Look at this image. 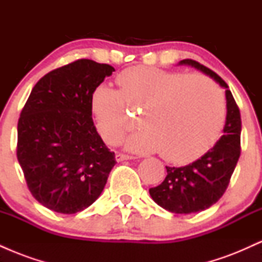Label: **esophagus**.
Listing matches in <instances>:
<instances>
[{
  "mask_svg": "<svg viewBox=\"0 0 262 262\" xmlns=\"http://www.w3.org/2000/svg\"><path fill=\"white\" fill-rule=\"evenodd\" d=\"M134 159V156L130 155H125V154H121V152H117L116 154V160L117 161H123V160H132Z\"/></svg>",
  "mask_w": 262,
  "mask_h": 262,
  "instance_id": "obj_1",
  "label": "esophagus"
}]
</instances>
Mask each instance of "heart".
<instances>
[{
    "mask_svg": "<svg viewBox=\"0 0 262 262\" xmlns=\"http://www.w3.org/2000/svg\"><path fill=\"white\" fill-rule=\"evenodd\" d=\"M118 90L107 85L93 89L90 107L96 128L114 145L127 130L129 107H143L139 125L125 148L137 152L160 151L170 162H189L215 144L225 122L223 93L202 74L135 66L117 76Z\"/></svg>",
    "mask_w": 262,
    "mask_h": 262,
    "instance_id": "obj_1",
    "label": "heart"
}]
</instances>
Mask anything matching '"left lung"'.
Listing matches in <instances>:
<instances>
[{"label":"left lung","instance_id":"1","mask_svg":"<svg viewBox=\"0 0 262 262\" xmlns=\"http://www.w3.org/2000/svg\"><path fill=\"white\" fill-rule=\"evenodd\" d=\"M179 65L192 66L214 80L225 89L227 100L223 135L215 145L186 166H166L167 175L164 181L149 189L154 202L164 209L177 214H189L209 208L223 196L240 156L242 119L229 87L221 76L191 59L181 60Z\"/></svg>","mask_w":262,"mask_h":262}]
</instances>
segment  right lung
Here are the masks:
<instances>
[{
	"label": "right lung",
	"mask_w": 262,
	"mask_h": 262,
	"mask_svg": "<svg viewBox=\"0 0 262 262\" xmlns=\"http://www.w3.org/2000/svg\"><path fill=\"white\" fill-rule=\"evenodd\" d=\"M113 66L80 59L35 83L18 121L17 158L39 203L74 214L101 196L116 165L96 130L90 97Z\"/></svg>",
	"instance_id": "obj_1"
}]
</instances>
